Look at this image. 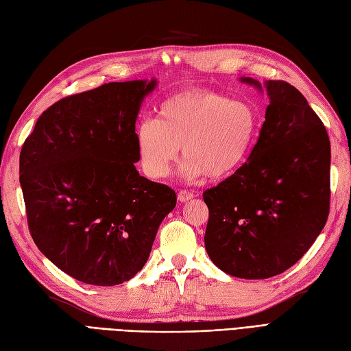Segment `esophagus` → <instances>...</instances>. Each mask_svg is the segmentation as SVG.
<instances>
[{
  "instance_id": "34e87169",
  "label": "esophagus",
  "mask_w": 351,
  "mask_h": 351,
  "mask_svg": "<svg viewBox=\"0 0 351 351\" xmlns=\"http://www.w3.org/2000/svg\"><path fill=\"white\" fill-rule=\"evenodd\" d=\"M177 197H178L180 202H187L189 199L195 197V193H193V192H189V191H180L178 195H177Z\"/></svg>"
}]
</instances>
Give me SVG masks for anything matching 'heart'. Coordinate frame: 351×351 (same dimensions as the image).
<instances>
[{
	"instance_id": "b5f03b06",
	"label": "heart",
	"mask_w": 351,
	"mask_h": 351,
	"mask_svg": "<svg viewBox=\"0 0 351 351\" xmlns=\"http://www.w3.org/2000/svg\"><path fill=\"white\" fill-rule=\"evenodd\" d=\"M260 127L258 108L250 100L211 90L180 91L160 103L156 121L137 125L140 164L150 178H164L182 147L186 180L229 177L250 158Z\"/></svg>"
}]
</instances>
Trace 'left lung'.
Masks as SVG:
<instances>
[{
    "mask_svg": "<svg viewBox=\"0 0 351 351\" xmlns=\"http://www.w3.org/2000/svg\"><path fill=\"white\" fill-rule=\"evenodd\" d=\"M263 91L252 78H241ZM270 105L248 160L204 192L210 211L205 250L217 267L267 279L304 255L329 214L330 143L306 97L285 81H266Z\"/></svg>",
    "mask_w": 351,
    "mask_h": 351,
    "instance_id": "left-lung-1",
    "label": "left lung"
}]
</instances>
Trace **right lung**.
Listing matches in <instances>:
<instances>
[{"mask_svg":"<svg viewBox=\"0 0 351 351\" xmlns=\"http://www.w3.org/2000/svg\"><path fill=\"white\" fill-rule=\"evenodd\" d=\"M156 81L109 82L56 101L19 160L27 226L73 279L113 287L143 269L177 196L140 176L136 121Z\"/></svg>","mask_w":351,"mask_h":351,"instance_id":"obj_1","label":"right lung"}]
</instances>
